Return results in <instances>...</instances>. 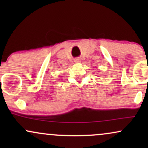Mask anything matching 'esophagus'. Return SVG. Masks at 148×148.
<instances>
[{"label":"esophagus","mask_w":148,"mask_h":148,"mask_svg":"<svg viewBox=\"0 0 148 148\" xmlns=\"http://www.w3.org/2000/svg\"><path fill=\"white\" fill-rule=\"evenodd\" d=\"M81 60H80V59H76V60H75V62H81Z\"/></svg>","instance_id":"34e87169"}]
</instances>
